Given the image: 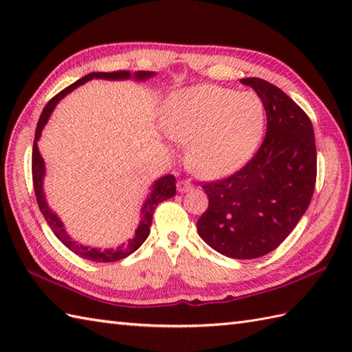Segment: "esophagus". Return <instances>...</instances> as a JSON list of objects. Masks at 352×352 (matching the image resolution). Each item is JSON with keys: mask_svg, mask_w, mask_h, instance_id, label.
Here are the masks:
<instances>
[{"mask_svg": "<svg viewBox=\"0 0 352 352\" xmlns=\"http://www.w3.org/2000/svg\"><path fill=\"white\" fill-rule=\"evenodd\" d=\"M190 188H192V184L189 180H178V183H177L178 192H188Z\"/></svg>", "mask_w": 352, "mask_h": 352, "instance_id": "obj_1", "label": "esophagus"}]
</instances>
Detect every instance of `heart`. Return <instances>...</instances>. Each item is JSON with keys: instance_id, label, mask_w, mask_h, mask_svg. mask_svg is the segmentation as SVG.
Listing matches in <instances>:
<instances>
[{"instance_id": "heart-1", "label": "heart", "mask_w": 352, "mask_h": 352, "mask_svg": "<svg viewBox=\"0 0 352 352\" xmlns=\"http://www.w3.org/2000/svg\"><path fill=\"white\" fill-rule=\"evenodd\" d=\"M163 130L189 145L188 160L201 178H222L248 163L261 145L266 110L254 92L198 85L170 94L163 104Z\"/></svg>"}]
</instances>
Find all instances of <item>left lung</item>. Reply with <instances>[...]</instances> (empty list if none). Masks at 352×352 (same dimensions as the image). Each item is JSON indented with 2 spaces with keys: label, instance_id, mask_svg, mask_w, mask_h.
<instances>
[{
  "label": "left lung",
  "instance_id": "left-lung-1",
  "mask_svg": "<svg viewBox=\"0 0 352 352\" xmlns=\"http://www.w3.org/2000/svg\"><path fill=\"white\" fill-rule=\"evenodd\" d=\"M265 104L266 138L256 155L223 180L206 183L208 207L198 234L222 256H266L286 239L307 210L316 183V145L310 118L281 89L250 77Z\"/></svg>",
  "mask_w": 352,
  "mask_h": 352
}]
</instances>
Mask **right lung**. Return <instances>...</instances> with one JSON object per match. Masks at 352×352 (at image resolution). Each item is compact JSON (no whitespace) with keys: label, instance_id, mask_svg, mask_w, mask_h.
I'll return each instance as SVG.
<instances>
[{"label":"right lung","instance_id":"1","mask_svg":"<svg viewBox=\"0 0 352 352\" xmlns=\"http://www.w3.org/2000/svg\"><path fill=\"white\" fill-rule=\"evenodd\" d=\"M155 76V72L151 71H138L131 74L130 71H116V72H91L85 76L83 78H80L76 83L63 89L62 92H58L54 98H51L48 101L47 106L43 107L39 122H37L36 126V134H34V144H33V155H32V172H33V186H34V193H36V199L37 204H39L41 212L43 214L45 221L48 222V226L51 227L52 233L56 234V237L60 241L66 248H69L74 254H77L78 257L91 260V261H98V263H109V261H118L121 258H125L126 256H130L131 252L136 251L139 246L146 241V237L149 236V227H151L153 222V214L155 207L159 206L162 201L169 199L175 195V177L174 175H164L159 180H155L154 184L151 186V193L146 197L144 206H142L140 210V222L134 231V237L130 239L129 243H122L119 245L116 250H98V248H91V246H85L78 242L74 241V239L66 233V230L63 227V222L58 219V216L51 210L47 198H45V192H43V177H45V162L42 159V155L39 153V148H37V140L41 139V134L45 124L48 122V119L52 113V110L56 109L58 101L63 100L66 95L72 92L74 89H77L78 86L87 83L89 80L94 78H102V80H129L134 78L136 81H145L148 78H151Z\"/></svg>","mask_w":352,"mask_h":352}]
</instances>
